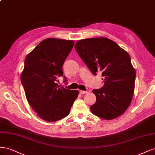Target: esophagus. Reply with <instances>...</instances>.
<instances>
[{
  "instance_id": "obj_1",
  "label": "esophagus",
  "mask_w": 155,
  "mask_h": 155,
  "mask_svg": "<svg viewBox=\"0 0 155 155\" xmlns=\"http://www.w3.org/2000/svg\"><path fill=\"white\" fill-rule=\"evenodd\" d=\"M87 91H82V90L80 91V94H87Z\"/></svg>"
}]
</instances>
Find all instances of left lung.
<instances>
[{
	"label": "left lung",
	"mask_w": 155,
	"mask_h": 155,
	"mask_svg": "<svg viewBox=\"0 0 155 155\" xmlns=\"http://www.w3.org/2000/svg\"><path fill=\"white\" fill-rule=\"evenodd\" d=\"M74 48L93 74L101 71L104 77L103 87L92 91L96 96L92 114L107 120L120 116L130 104L134 91L136 71L130 55L104 37L79 40Z\"/></svg>",
	"instance_id": "left-lung-1"
}]
</instances>
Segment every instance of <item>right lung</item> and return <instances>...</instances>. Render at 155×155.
I'll use <instances>...</instances> for the list:
<instances>
[{
	"instance_id": "add662e5",
	"label": "right lung",
	"mask_w": 155,
	"mask_h": 155,
	"mask_svg": "<svg viewBox=\"0 0 155 155\" xmlns=\"http://www.w3.org/2000/svg\"><path fill=\"white\" fill-rule=\"evenodd\" d=\"M74 43L45 39L25 60L21 81L26 99L38 116L46 121H56L68 116L79 94L78 90L60 87L56 83L57 78L63 75V64Z\"/></svg>"
}]
</instances>
